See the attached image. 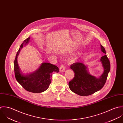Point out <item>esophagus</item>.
I'll return each mask as SVG.
<instances>
[{
  "mask_svg": "<svg viewBox=\"0 0 123 123\" xmlns=\"http://www.w3.org/2000/svg\"><path fill=\"white\" fill-rule=\"evenodd\" d=\"M59 69H60V71H61V72L64 71L65 70V65H61L60 66Z\"/></svg>",
  "mask_w": 123,
  "mask_h": 123,
  "instance_id": "34e87169",
  "label": "esophagus"
}]
</instances>
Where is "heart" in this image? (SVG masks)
<instances>
[{"label":"heart","instance_id":"heart-1","mask_svg":"<svg viewBox=\"0 0 123 123\" xmlns=\"http://www.w3.org/2000/svg\"><path fill=\"white\" fill-rule=\"evenodd\" d=\"M74 58H71V60H72V61H74Z\"/></svg>","mask_w":123,"mask_h":123}]
</instances>
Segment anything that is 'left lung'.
<instances>
[{
    "label": "left lung",
    "mask_w": 123,
    "mask_h": 123,
    "mask_svg": "<svg viewBox=\"0 0 123 123\" xmlns=\"http://www.w3.org/2000/svg\"><path fill=\"white\" fill-rule=\"evenodd\" d=\"M100 46L102 52L106 54L104 47L101 45ZM100 61L104 71L99 78L89 74L87 67L82 63H74L70 66V68L74 73V78L68 83L69 87L72 92L81 96H87L103 88L110 70V64L106 55L102 56Z\"/></svg>",
    "instance_id": "8db88e82"
}]
</instances>
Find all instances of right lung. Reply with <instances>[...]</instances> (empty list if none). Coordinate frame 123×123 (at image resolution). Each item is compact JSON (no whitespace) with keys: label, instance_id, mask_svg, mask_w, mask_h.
I'll use <instances>...</instances> for the list:
<instances>
[{"label":"right lung","instance_id":"right-lung-1","mask_svg":"<svg viewBox=\"0 0 123 123\" xmlns=\"http://www.w3.org/2000/svg\"><path fill=\"white\" fill-rule=\"evenodd\" d=\"M29 39L30 37L25 39L16 55L14 63L15 77L17 81L26 91L34 93H41L49 88L51 82L53 72L58 73L59 68L56 66L50 63H43L34 72L28 74H22L18 65V56L21 49L28 43Z\"/></svg>","mask_w":123,"mask_h":123}]
</instances>
